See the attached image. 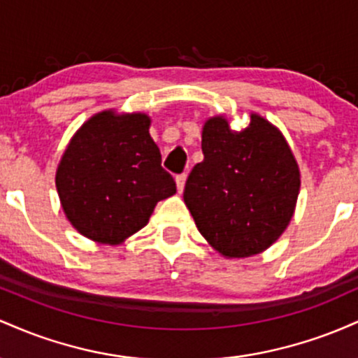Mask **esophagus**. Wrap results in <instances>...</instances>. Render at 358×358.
Masks as SVG:
<instances>
[{
    "label": "esophagus",
    "instance_id": "esophagus-1",
    "mask_svg": "<svg viewBox=\"0 0 358 358\" xmlns=\"http://www.w3.org/2000/svg\"><path fill=\"white\" fill-rule=\"evenodd\" d=\"M176 188H178V192L182 193L183 188H185V182H187V175L182 173V175H176Z\"/></svg>",
    "mask_w": 358,
    "mask_h": 358
}]
</instances>
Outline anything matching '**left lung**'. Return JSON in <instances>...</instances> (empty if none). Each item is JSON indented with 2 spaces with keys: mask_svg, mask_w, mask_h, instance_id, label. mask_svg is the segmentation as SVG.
Instances as JSON below:
<instances>
[{
  "mask_svg": "<svg viewBox=\"0 0 358 358\" xmlns=\"http://www.w3.org/2000/svg\"><path fill=\"white\" fill-rule=\"evenodd\" d=\"M202 151L183 192L196 229L225 257L266 250L289 224L301 183L281 131L250 114L237 133L215 116L203 126Z\"/></svg>",
  "mask_w": 358,
  "mask_h": 358,
  "instance_id": "8db88e82",
  "label": "left lung"
}]
</instances>
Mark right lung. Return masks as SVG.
<instances>
[{"label": "right lung", "mask_w": 358, "mask_h": 358, "mask_svg": "<svg viewBox=\"0 0 358 358\" xmlns=\"http://www.w3.org/2000/svg\"><path fill=\"white\" fill-rule=\"evenodd\" d=\"M146 114L102 110L73 134L57 168L62 208L82 236L116 245L143 229L176 193L150 136Z\"/></svg>", "instance_id": "right-lung-1"}]
</instances>
